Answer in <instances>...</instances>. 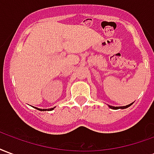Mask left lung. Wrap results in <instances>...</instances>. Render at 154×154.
Returning <instances> with one entry per match:
<instances>
[{
    "label": "left lung",
    "instance_id": "left-lung-1",
    "mask_svg": "<svg viewBox=\"0 0 154 154\" xmlns=\"http://www.w3.org/2000/svg\"><path fill=\"white\" fill-rule=\"evenodd\" d=\"M131 105H132V104H129V105L125 106H119V107H115V106H109V107L111 108V109H114V110H117V109H125V108H128L129 106H130Z\"/></svg>",
    "mask_w": 154,
    "mask_h": 154
}]
</instances>
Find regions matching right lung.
<instances>
[{"instance_id":"add662e5","label":"right lung","mask_w":154,"mask_h":154,"mask_svg":"<svg viewBox=\"0 0 154 154\" xmlns=\"http://www.w3.org/2000/svg\"><path fill=\"white\" fill-rule=\"evenodd\" d=\"M36 109H38V108H36ZM38 110H41V111H42V110H43V111H44V110H54V108H51V109H43V110H42V109H38Z\"/></svg>"}]
</instances>
